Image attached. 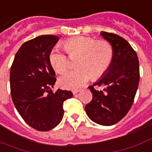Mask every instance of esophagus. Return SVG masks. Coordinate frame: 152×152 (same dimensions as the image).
<instances>
[{
	"mask_svg": "<svg viewBox=\"0 0 152 152\" xmlns=\"http://www.w3.org/2000/svg\"><path fill=\"white\" fill-rule=\"evenodd\" d=\"M80 91V89H76V90H73L72 91V93L75 95V94H76L77 93H79Z\"/></svg>",
	"mask_w": 152,
	"mask_h": 152,
	"instance_id": "34e87169",
	"label": "esophagus"
}]
</instances>
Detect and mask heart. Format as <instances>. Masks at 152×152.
<instances>
[{
    "mask_svg": "<svg viewBox=\"0 0 152 152\" xmlns=\"http://www.w3.org/2000/svg\"><path fill=\"white\" fill-rule=\"evenodd\" d=\"M63 48L70 56H79L76 61L78 69L64 73L59 84L66 89H76L85 85L93 76L97 79L103 76L110 67L113 60L112 46L105 40H96L92 37L78 36L64 42ZM49 61L58 73L64 72L69 67V61L59 50H52Z\"/></svg>",
    "mask_w": 152,
    "mask_h": 152,
    "instance_id": "1",
    "label": "heart"
}]
</instances>
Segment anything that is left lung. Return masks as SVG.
Returning a JSON list of instances; mask_svg holds the SVG:
<instances>
[{
  "label": "left lung",
  "mask_w": 152,
  "mask_h": 152,
  "mask_svg": "<svg viewBox=\"0 0 152 152\" xmlns=\"http://www.w3.org/2000/svg\"><path fill=\"white\" fill-rule=\"evenodd\" d=\"M101 35L112 46L113 60L107 72L93 85L103 86V90L88 87L93 100L85 110L93 122L112 126L123 118L132 106L139 86V63L137 54L126 39L104 31Z\"/></svg>",
  "instance_id": "1"
}]
</instances>
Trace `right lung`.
Instances as JSON below:
<instances>
[{
    "label": "right lung",
    "mask_w": 152,
    "mask_h": 152,
    "mask_svg": "<svg viewBox=\"0 0 152 152\" xmlns=\"http://www.w3.org/2000/svg\"><path fill=\"white\" fill-rule=\"evenodd\" d=\"M58 41V36L49 34L26 42L10 69L13 104L25 122L39 131H48L59 124L64 113V102L73 95L71 91L51 90L56 78L49 56Z\"/></svg>",
    "instance_id": "add662e5"
}]
</instances>
